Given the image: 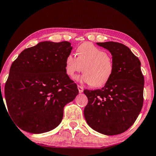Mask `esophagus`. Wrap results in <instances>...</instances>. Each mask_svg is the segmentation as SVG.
<instances>
[{
  "mask_svg": "<svg viewBox=\"0 0 156 156\" xmlns=\"http://www.w3.org/2000/svg\"><path fill=\"white\" fill-rule=\"evenodd\" d=\"M78 91H79V92L80 93H82L83 91V87H82V86H80V85H78Z\"/></svg>",
  "mask_w": 156,
  "mask_h": 156,
  "instance_id": "34e87169",
  "label": "esophagus"
}]
</instances>
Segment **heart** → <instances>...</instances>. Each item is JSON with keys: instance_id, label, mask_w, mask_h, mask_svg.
<instances>
[{"instance_id": "b5f03b06", "label": "heart", "mask_w": 156, "mask_h": 156, "mask_svg": "<svg viewBox=\"0 0 156 156\" xmlns=\"http://www.w3.org/2000/svg\"><path fill=\"white\" fill-rule=\"evenodd\" d=\"M77 57L69 54L65 61L66 73L71 78L83 70L79 80L96 88L104 87L112 77L115 65L112 57L92 44L85 42L76 49Z\"/></svg>"}]
</instances>
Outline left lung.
<instances>
[{
  "mask_svg": "<svg viewBox=\"0 0 156 156\" xmlns=\"http://www.w3.org/2000/svg\"><path fill=\"white\" fill-rule=\"evenodd\" d=\"M97 44L112 54L115 69L112 77L102 89L83 91L88 98L84 115L96 131L119 135L131 126L140 115L144 78L140 60L124 44L114 41Z\"/></svg>",
  "mask_w": 156,
  "mask_h": 156,
  "instance_id": "1",
  "label": "left lung"
}]
</instances>
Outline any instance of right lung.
<instances>
[{
  "mask_svg": "<svg viewBox=\"0 0 156 156\" xmlns=\"http://www.w3.org/2000/svg\"><path fill=\"white\" fill-rule=\"evenodd\" d=\"M71 50L68 41H43L25 49L12 62L5 97L10 117L21 130L38 134L61 123L64 107L78 94L65 70Z\"/></svg>",
  "mask_w": 156,
  "mask_h": 156,
  "instance_id": "obj_1",
  "label": "right lung"
}]
</instances>
